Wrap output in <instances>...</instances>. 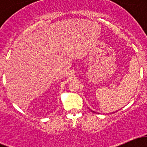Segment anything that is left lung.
Listing matches in <instances>:
<instances>
[{"mask_svg":"<svg viewBox=\"0 0 147 147\" xmlns=\"http://www.w3.org/2000/svg\"><path fill=\"white\" fill-rule=\"evenodd\" d=\"M92 111V112H93V113H96V112H95V111ZM116 112H117V111H116ZM113 113H115V112H113Z\"/></svg>","mask_w":147,"mask_h":147,"instance_id":"obj_1","label":"left lung"}]
</instances>
